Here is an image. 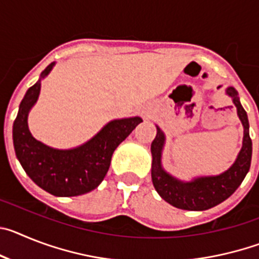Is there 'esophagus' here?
I'll return each instance as SVG.
<instances>
[{
  "mask_svg": "<svg viewBox=\"0 0 259 259\" xmlns=\"http://www.w3.org/2000/svg\"><path fill=\"white\" fill-rule=\"evenodd\" d=\"M144 115H145L146 116V118H149V113H148V111H144Z\"/></svg>",
  "mask_w": 259,
  "mask_h": 259,
  "instance_id": "34e87169",
  "label": "esophagus"
}]
</instances>
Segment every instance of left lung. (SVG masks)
Listing matches in <instances>:
<instances>
[{"mask_svg":"<svg viewBox=\"0 0 259 259\" xmlns=\"http://www.w3.org/2000/svg\"><path fill=\"white\" fill-rule=\"evenodd\" d=\"M226 95L232 98L237 109V116L244 127L242 146L232 166L219 175L197 176L189 182H183L167 172L162 166L166 136L161 128L157 127V136L153 140L152 150V180L155 191L172 206L191 211H202L214 207L227 200L242 183L250 168L251 140L249 136V120L246 111L241 106L237 91L233 87L226 89Z\"/></svg>","mask_w":259,"mask_h":259,"instance_id":"obj_1","label":"left lung"}]
</instances>
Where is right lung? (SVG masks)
<instances>
[{
  "instance_id": "obj_1",
  "label": "right lung",
  "mask_w": 259,
  "mask_h": 259,
  "mask_svg": "<svg viewBox=\"0 0 259 259\" xmlns=\"http://www.w3.org/2000/svg\"><path fill=\"white\" fill-rule=\"evenodd\" d=\"M53 62L23 97L13 124V143L23 170L44 191L57 197H72L97 188L109 171L114 150L137 124L140 116L114 119L95 136L72 149H56L36 140L28 128V114L40 96L41 80L50 74Z\"/></svg>"
}]
</instances>
